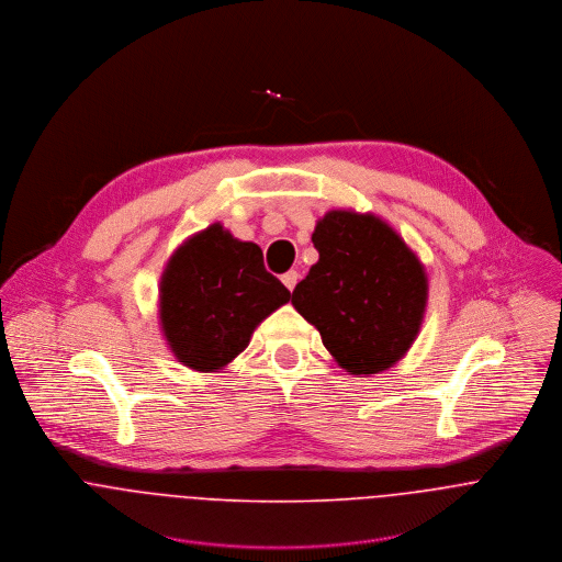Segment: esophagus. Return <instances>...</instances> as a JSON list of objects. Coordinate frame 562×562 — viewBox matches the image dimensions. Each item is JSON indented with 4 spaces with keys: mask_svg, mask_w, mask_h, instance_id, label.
Here are the masks:
<instances>
[{
    "mask_svg": "<svg viewBox=\"0 0 562 562\" xmlns=\"http://www.w3.org/2000/svg\"><path fill=\"white\" fill-rule=\"evenodd\" d=\"M299 279H301V274L296 272V270H290V272H285L283 277H281V281H283V285L290 290V292H294V288H296V283H299Z\"/></svg>",
    "mask_w": 562,
    "mask_h": 562,
    "instance_id": "obj_1",
    "label": "esophagus"
}]
</instances>
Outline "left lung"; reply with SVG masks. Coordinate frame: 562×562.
Wrapping results in <instances>:
<instances>
[{"instance_id":"1","label":"left lung","mask_w":562,"mask_h":562,"mask_svg":"<svg viewBox=\"0 0 562 562\" xmlns=\"http://www.w3.org/2000/svg\"><path fill=\"white\" fill-rule=\"evenodd\" d=\"M312 241L321 259L294 288V310L321 330L324 348L346 372L370 376L396 366L428 303L419 257L370 212H326Z\"/></svg>"}]
</instances>
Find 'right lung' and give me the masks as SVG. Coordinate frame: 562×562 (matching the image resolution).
Wrapping results in <instances>:
<instances>
[{
    "label": "right lung",
    "mask_w": 562,
    "mask_h": 562,
    "mask_svg": "<svg viewBox=\"0 0 562 562\" xmlns=\"http://www.w3.org/2000/svg\"><path fill=\"white\" fill-rule=\"evenodd\" d=\"M288 301L290 290L263 268L261 248L214 223L183 241L161 272V335L186 368L218 372Z\"/></svg>",
    "instance_id": "obj_1"
}]
</instances>
